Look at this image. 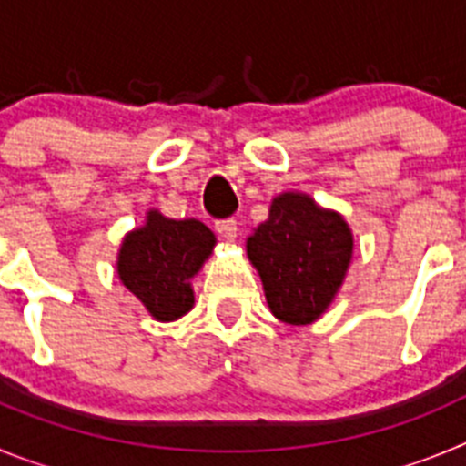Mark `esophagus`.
I'll return each instance as SVG.
<instances>
[{"label":"esophagus","mask_w":466,"mask_h":466,"mask_svg":"<svg viewBox=\"0 0 466 466\" xmlns=\"http://www.w3.org/2000/svg\"><path fill=\"white\" fill-rule=\"evenodd\" d=\"M214 228H217V233H219V236L224 238V240H228V242H233L238 238L236 219H221V221H217V224H214Z\"/></svg>","instance_id":"esophagus-1"}]
</instances>
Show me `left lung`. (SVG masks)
<instances>
[{"mask_svg": "<svg viewBox=\"0 0 466 466\" xmlns=\"http://www.w3.org/2000/svg\"><path fill=\"white\" fill-rule=\"evenodd\" d=\"M247 258L257 268L270 312L279 322H317L345 282L355 236L345 217L308 193L273 198L268 219L247 238Z\"/></svg>", "mask_w": 466, "mask_h": 466, "instance_id": "8db88e82", "label": "left lung"}]
</instances>
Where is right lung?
<instances>
[{
    "label": "right lung",
    "mask_w": 466,
    "mask_h": 466,
    "mask_svg": "<svg viewBox=\"0 0 466 466\" xmlns=\"http://www.w3.org/2000/svg\"><path fill=\"white\" fill-rule=\"evenodd\" d=\"M217 245L198 219H170L149 209L137 228L127 230L116 254V273L156 322H175L196 303L191 279Z\"/></svg>",
    "instance_id": "1"
}]
</instances>
